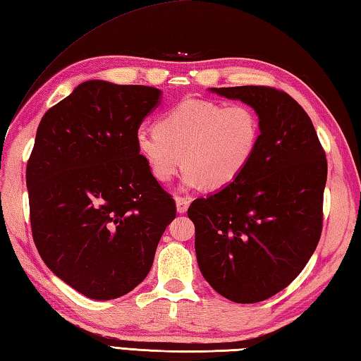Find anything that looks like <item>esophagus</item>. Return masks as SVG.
Wrapping results in <instances>:
<instances>
[{"mask_svg": "<svg viewBox=\"0 0 361 361\" xmlns=\"http://www.w3.org/2000/svg\"><path fill=\"white\" fill-rule=\"evenodd\" d=\"M175 202H176V211H178V213H186L189 208V203H190L188 197L178 195V197H175Z\"/></svg>", "mask_w": 361, "mask_h": 361, "instance_id": "esophagus-1", "label": "esophagus"}]
</instances>
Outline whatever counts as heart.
<instances>
[{
    "label": "heart",
    "mask_w": 361,
    "mask_h": 361,
    "mask_svg": "<svg viewBox=\"0 0 361 361\" xmlns=\"http://www.w3.org/2000/svg\"><path fill=\"white\" fill-rule=\"evenodd\" d=\"M261 142V118L247 103L224 104L185 98L158 120L140 126L136 147L152 175L169 183L181 166L183 185L217 190L230 186L255 158Z\"/></svg>",
    "instance_id": "heart-1"
}]
</instances>
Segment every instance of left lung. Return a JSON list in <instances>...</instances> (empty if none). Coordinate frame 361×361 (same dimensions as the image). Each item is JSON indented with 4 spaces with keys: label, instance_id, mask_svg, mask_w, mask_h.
Returning a JSON list of instances; mask_svg holds the SVG:
<instances>
[{
    "label": "left lung",
    "instance_id": "8db88e82",
    "mask_svg": "<svg viewBox=\"0 0 361 361\" xmlns=\"http://www.w3.org/2000/svg\"><path fill=\"white\" fill-rule=\"evenodd\" d=\"M211 90L257 109L261 142L235 183L190 203L197 263L224 298L255 303L285 289L316 250L326 152L312 118L286 92L267 86Z\"/></svg>",
    "mask_w": 361,
    "mask_h": 361
}]
</instances>
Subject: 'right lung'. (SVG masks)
Wrapping results in <instances>:
<instances>
[{
	"mask_svg": "<svg viewBox=\"0 0 361 361\" xmlns=\"http://www.w3.org/2000/svg\"><path fill=\"white\" fill-rule=\"evenodd\" d=\"M161 90L86 81L42 117L26 166L34 244L54 275L109 300L150 272L176 216L136 147Z\"/></svg>",
	"mask_w": 361,
	"mask_h": 361,
	"instance_id": "1",
	"label": "right lung"
}]
</instances>
